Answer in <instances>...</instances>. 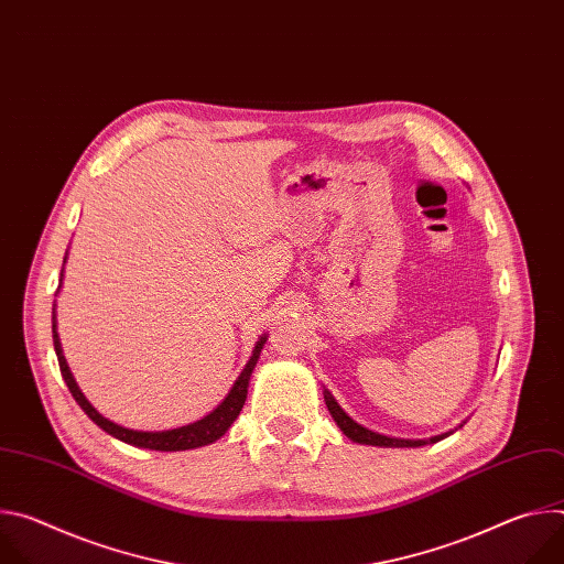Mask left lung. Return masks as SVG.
<instances>
[{"label":"left lung","instance_id":"8db88e82","mask_svg":"<svg viewBox=\"0 0 564 564\" xmlns=\"http://www.w3.org/2000/svg\"><path fill=\"white\" fill-rule=\"evenodd\" d=\"M324 399H326V406L330 411V415L335 417L337 426L344 431L346 437H350L352 442L357 444H370V446H394V448H406V446H424L429 442H440L444 440L446 435H437V437H431V440H397V437H386V435H379V433H372L368 429H364L361 424H357L355 420H350L344 409L337 404V399L326 390L324 392Z\"/></svg>","mask_w":564,"mask_h":564}]
</instances>
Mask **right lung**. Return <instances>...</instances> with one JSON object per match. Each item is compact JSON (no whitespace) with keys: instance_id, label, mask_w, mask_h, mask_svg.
<instances>
[{"instance_id":"right-lung-1","label":"right lung","mask_w":564,"mask_h":564,"mask_svg":"<svg viewBox=\"0 0 564 564\" xmlns=\"http://www.w3.org/2000/svg\"><path fill=\"white\" fill-rule=\"evenodd\" d=\"M66 261V259H64ZM64 270V268H62ZM55 310V307H53ZM268 337H261L259 344L254 346V352L248 361V366L243 368V372H240V377L236 379L234 388L229 390V394L223 399V404L209 413L207 417H203L200 422H194L189 426H181V429H174V431H158V433H144V431H131V429H124V426H118L113 422H109L107 417H102L89 401L87 397L83 394V390L77 388L68 366H66V359L62 355V348H59V339H57V333H55V312H53V346H55V355H57V364H59V372L73 394V399L79 404V409H83L102 431H107L109 435H113L116 440L124 442V444H131V446H140V448H151V451H187V448H198V446H205V444H212L216 442L218 437L225 435V431L234 424V420L238 417L240 409H243L246 399H248V383H250V377H252V370L259 361V355L263 350V344H265Z\"/></svg>"}]
</instances>
